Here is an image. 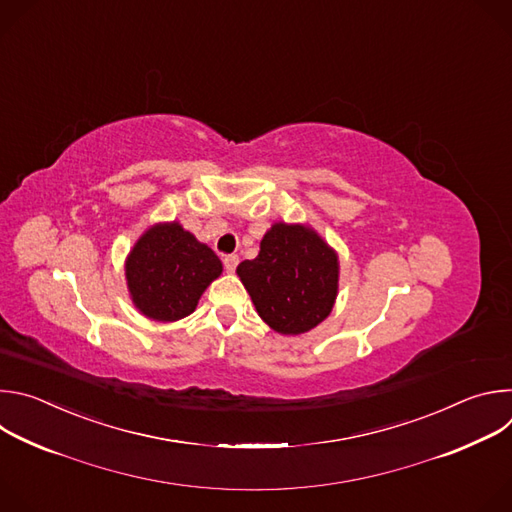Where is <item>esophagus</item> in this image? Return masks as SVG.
<instances>
[{
  "label": "esophagus",
  "mask_w": 512,
  "mask_h": 512,
  "mask_svg": "<svg viewBox=\"0 0 512 512\" xmlns=\"http://www.w3.org/2000/svg\"><path fill=\"white\" fill-rule=\"evenodd\" d=\"M223 263H225V269L233 273V271L237 269V265H239V255H227V257L223 259Z\"/></svg>",
  "instance_id": "1"
}]
</instances>
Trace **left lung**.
<instances>
[{"mask_svg": "<svg viewBox=\"0 0 512 512\" xmlns=\"http://www.w3.org/2000/svg\"><path fill=\"white\" fill-rule=\"evenodd\" d=\"M338 255L308 225L275 223L261 251L237 267L261 320L296 336L324 322L338 296Z\"/></svg>", "mask_w": 512, "mask_h": 512, "instance_id": "obj_1", "label": "left lung"}]
</instances>
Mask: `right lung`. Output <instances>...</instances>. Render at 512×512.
I'll return each instance as SVG.
<instances>
[{
  "mask_svg": "<svg viewBox=\"0 0 512 512\" xmlns=\"http://www.w3.org/2000/svg\"><path fill=\"white\" fill-rule=\"evenodd\" d=\"M221 273V259L176 221L150 227L125 259L131 302L156 322L190 316L204 289Z\"/></svg>",
  "mask_w": 512,
  "mask_h": 512,
  "instance_id": "right-lung-1",
  "label": "right lung"
}]
</instances>
